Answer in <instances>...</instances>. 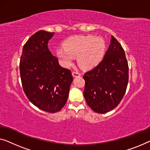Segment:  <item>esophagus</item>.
Returning a JSON list of instances; mask_svg holds the SVG:
<instances>
[{
	"instance_id": "1",
	"label": "esophagus",
	"mask_w": 150,
	"mask_h": 150,
	"mask_svg": "<svg viewBox=\"0 0 150 150\" xmlns=\"http://www.w3.org/2000/svg\"><path fill=\"white\" fill-rule=\"evenodd\" d=\"M72 75H73V77H79V76L81 75H80V73H79L78 72H75V71H74V72L72 73Z\"/></svg>"
}]
</instances>
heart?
Listing matches in <instances>:
<instances>
[{
    "instance_id": "1",
    "label": "heart",
    "mask_w": 150,
    "mask_h": 150,
    "mask_svg": "<svg viewBox=\"0 0 150 150\" xmlns=\"http://www.w3.org/2000/svg\"><path fill=\"white\" fill-rule=\"evenodd\" d=\"M64 48H59L56 54L65 67L73 64L74 58L85 70L93 69L103 59L106 52V42L100 37L94 35H77L67 40Z\"/></svg>"
}]
</instances>
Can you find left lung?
I'll return each mask as SVG.
<instances>
[{
  "label": "left lung",
  "mask_w": 150,
  "mask_h": 150,
  "mask_svg": "<svg viewBox=\"0 0 150 150\" xmlns=\"http://www.w3.org/2000/svg\"><path fill=\"white\" fill-rule=\"evenodd\" d=\"M83 79V95L91 110L104 114L119 104L128 84L129 67L123 48L112 35L103 60Z\"/></svg>",
  "instance_id": "8db88e82"
}]
</instances>
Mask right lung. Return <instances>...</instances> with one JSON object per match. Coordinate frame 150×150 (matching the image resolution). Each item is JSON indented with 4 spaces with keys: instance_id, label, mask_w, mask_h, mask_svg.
<instances>
[{
    "instance_id": "obj_1",
    "label": "right lung",
    "mask_w": 150,
    "mask_h": 150,
    "mask_svg": "<svg viewBox=\"0 0 150 150\" xmlns=\"http://www.w3.org/2000/svg\"><path fill=\"white\" fill-rule=\"evenodd\" d=\"M54 34L40 30L32 35L23 46L19 64L27 97L40 110L50 113L65 105L73 81L71 71L60 66L48 48Z\"/></svg>"
}]
</instances>
